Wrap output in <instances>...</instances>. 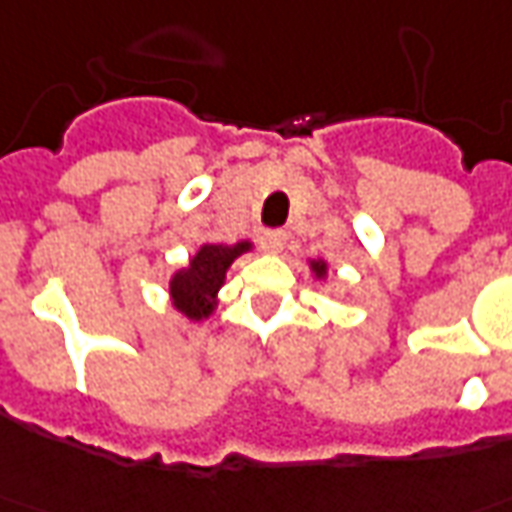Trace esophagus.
<instances>
[{"mask_svg": "<svg viewBox=\"0 0 512 512\" xmlns=\"http://www.w3.org/2000/svg\"><path fill=\"white\" fill-rule=\"evenodd\" d=\"M287 244V233H282V230H274V233H266L263 236V249H266L268 255H279L282 249H285Z\"/></svg>", "mask_w": 512, "mask_h": 512, "instance_id": "34e87169", "label": "esophagus"}]
</instances>
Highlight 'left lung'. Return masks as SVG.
Segmentation results:
<instances>
[{"label":"left lung","instance_id":"obj_1","mask_svg":"<svg viewBox=\"0 0 512 512\" xmlns=\"http://www.w3.org/2000/svg\"><path fill=\"white\" fill-rule=\"evenodd\" d=\"M306 266L312 271L314 282H325L328 279V260H323V257H306Z\"/></svg>","mask_w":512,"mask_h":512}]
</instances>
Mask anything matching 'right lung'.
Returning a JSON list of instances; mask_svg holds the SVG:
<instances>
[{"label":"right lung","mask_w":512,"mask_h":512,"mask_svg":"<svg viewBox=\"0 0 512 512\" xmlns=\"http://www.w3.org/2000/svg\"><path fill=\"white\" fill-rule=\"evenodd\" d=\"M252 241H236V244H200L198 252L189 257L187 266L176 268L170 274L168 293L181 317L189 323H203L219 306V290L225 287L227 271L238 257L252 252Z\"/></svg>","instance_id":"right-lung-1"}]
</instances>
